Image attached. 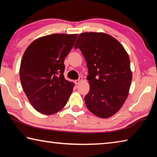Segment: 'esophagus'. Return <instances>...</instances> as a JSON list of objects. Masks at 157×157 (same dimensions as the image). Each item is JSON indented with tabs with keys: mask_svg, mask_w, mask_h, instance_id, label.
<instances>
[{
	"mask_svg": "<svg viewBox=\"0 0 157 157\" xmlns=\"http://www.w3.org/2000/svg\"><path fill=\"white\" fill-rule=\"evenodd\" d=\"M83 80V78H82V77H80V78H79L78 79H76V80L75 81V83L76 84H79L80 83V82Z\"/></svg>",
	"mask_w": 157,
	"mask_h": 157,
	"instance_id": "esophagus-1",
	"label": "esophagus"
}]
</instances>
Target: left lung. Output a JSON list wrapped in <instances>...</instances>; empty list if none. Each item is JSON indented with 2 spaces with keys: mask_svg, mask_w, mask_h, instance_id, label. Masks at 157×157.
I'll return each instance as SVG.
<instances>
[{
  "mask_svg": "<svg viewBox=\"0 0 157 157\" xmlns=\"http://www.w3.org/2000/svg\"><path fill=\"white\" fill-rule=\"evenodd\" d=\"M79 48L89 70L86 107L98 117L107 118L123 107L132 79L129 55L120 42L104 33L79 34L75 46Z\"/></svg>",
  "mask_w": 157,
  "mask_h": 157,
  "instance_id": "1",
  "label": "left lung"
}]
</instances>
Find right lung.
<instances>
[{"label": "right lung", "mask_w": 157, "mask_h": 157, "mask_svg": "<svg viewBox=\"0 0 157 157\" xmlns=\"http://www.w3.org/2000/svg\"><path fill=\"white\" fill-rule=\"evenodd\" d=\"M78 34H52L36 39L26 48L19 75L23 91L35 109L45 115L65 107L75 84L63 75L64 59Z\"/></svg>", "instance_id": "obj_1"}]
</instances>
